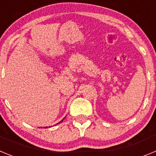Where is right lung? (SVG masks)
<instances>
[{
  "instance_id": "1",
  "label": "right lung",
  "mask_w": 156,
  "mask_h": 156,
  "mask_svg": "<svg viewBox=\"0 0 156 156\" xmlns=\"http://www.w3.org/2000/svg\"><path fill=\"white\" fill-rule=\"evenodd\" d=\"M62 120H63V119H62ZM62 121H60V122H59L58 123H60V122H62ZM58 123H57V124H58ZM45 128H48V126H46V127H45Z\"/></svg>"
}]
</instances>
